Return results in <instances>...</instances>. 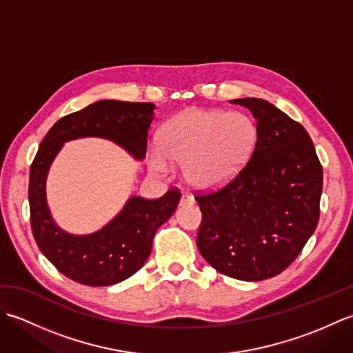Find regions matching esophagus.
I'll use <instances>...</instances> for the list:
<instances>
[{
	"mask_svg": "<svg viewBox=\"0 0 353 353\" xmlns=\"http://www.w3.org/2000/svg\"><path fill=\"white\" fill-rule=\"evenodd\" d=\"M192 203H194V197L190 196V194L183 192L181 197V205H192Z\"/></svg>",
	"mask_w": 353,
	"mask_h": 353,
	"instance_id": "1",
	"label": "esophagus"
}]
</instances>
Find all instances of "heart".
I'll return each mask as SVG.
<instances>
[{"mask_svg": "<svg viewBox=\"0 0 353 353\" xmlns=\"http://www.w3.org/2000/svg\"><path fill=\"white\" fill-rule=\"evenodd\" d=\"M256 130L239 112L190 109L163 127L150 165L167 172L170 163H182L185 181L197 188H215L229 182L249 157Z\"/></svg>", "mask_w": 353, "mask_h": 353, "instance_id": "1", "label": "heart"}]
</instances>
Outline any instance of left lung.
<instances>
[{
    "label": "left lung",
    "instance_id": "1",
    "mask_svg": "<svg viewBox=\"0 0 353 353\" xmlns=\"http://www.w3.org/2000/svg\"><path fill=\"white\" fill-rule=\"evenodd\" d=\"M256 119L253 153L220 191L196 197L197 247L216 272L239 281L282 273L317 228L323 170L305 127L262 99H236Z\"/></svg>",
    "mask_w": 353,
    "mask_h": 353
}]
</instances>
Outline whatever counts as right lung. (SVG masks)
<instances>
[{"label":"right lung","instance_id":"right-lung-1","mask_svg":"<svg viewBox=\"0 0 353 353\" xmlns=\"http://www.w3.org/2000/svg\"><path fill=\"white\" fill-rule=\"evenodd\" d=\"M154 109L153 103L95 101L59 119L41 142L30 168L28 185L33 236L43 256L72 281L89 287H109L137 273L152 252L157 228L174 214L181 194L170 190L156 200L132 196L101 229L74 235L59 226L50 212L47 177L51 163L65 142L81 138L112 141L133 159L142 161Z\"/></svg>","mask_w":353,"mask_h":353}]
</instances>
